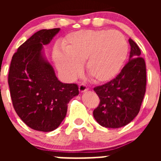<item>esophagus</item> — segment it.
Returning <instances> with one entry per match:
<instances>
[{
    "label": "esophagus",
    "mask_w": 161,
    "mask_h": 161,
    "mask_svg": "<svg viewBox=\"0 0 161 161\" xmlns=\"http://www.w3.org/2000/svg\"><path fill=\"white\" fill-rule=\"evenodd\" d=\"M79 90L80 92H84L88 90V88H87L86 86H85L84 84H80L79 86Z\"/></svg>",
    "instance_id": "esophagus-1"
}]
</instances>
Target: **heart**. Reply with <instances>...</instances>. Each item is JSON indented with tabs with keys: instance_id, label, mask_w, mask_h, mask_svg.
<instances>
[{
	"instance_id": "obj_1",
	"label": "heart",
	"mask_w": 161,
	"mask_h": 161,
	"mask_svg": "<svg viewBox=\"0 0 161 161\" xmlns=\"http://www.w3.org/2000/svg\"><path fill=\"white\" fill-rule=\"evenodd\" d=\"M63 49L53 50V59L68 79H74L82 70V63L86 61L89 75L104 82L119 73L127 58L129 44L119 31L84 30L68 35Z\"/></svg>"
}]
</instances>
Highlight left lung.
<instances>
[{
	"mask_svg": "<svg viewBox=\"0 0 161 161\" xmlns=\"http://www.w3.org/2000/svg\"><path fill=\"white\" fill-rule=\"evenodd\" d=\"M129 61L116 78L93 90L100 104L93 117L101 126L118 129L130 123L139 114L146 92V63L138 45L131 39Z\"/></svg>",
	"mask_w": 161,
	"mask_h": 161,
	"instance_id": "left-lung-1",
	"label": "left lung"
}]
</instances>
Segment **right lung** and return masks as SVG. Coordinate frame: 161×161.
<instances>
[{
	"label": "right lung",
	"mask_w": 161,
	"mask_h": 161,
	"mask_svg": "<svg viewBox=\"0 0 161 161\" xmlns=\"http://www.w3.org/2000/svg\"><path fill=\"white\" fill-rule=\"evenodd\" d=\"M59 31H38L18 48L11 59L8 85L13 107L22 121L36 131L56 129L65 118L69 102L79 95L76 84L58 80L43 55V46Z\"/></svg>",
	"instance_id": "add662e5"
}]
</instances>
